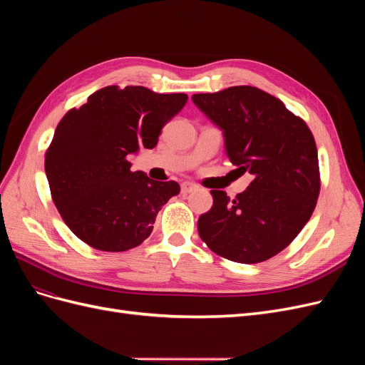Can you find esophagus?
Here are the masks:
<instances>
[{"mask_svg":"<svg viewBox=\"0 0 365 365\" xmlns=\"http://www.w3.org/2000/svg\"><path fill=\"white\" fill-rule=\"evenodd\" d=\"M196 189H197V187H196L195 184H192V182H182V184H181V193H184V195L192 193V192H195Z\"/></svg>","mask_w":365,"mask_h":365,"instance_id":"esophagus-1","label":"esophagus"}]
</instances>
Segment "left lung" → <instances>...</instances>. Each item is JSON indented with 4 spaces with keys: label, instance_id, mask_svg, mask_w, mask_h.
<instances>
[{
    "label": "left lung",
    "instance_id": "1",
    "mask_svg": "<svg viewBox=\"0 0 365 365\" xmlns=\"http://www.w3.org/2000/svg\"><path fill=\"white\" fill-rule=\"evenodd\" d=\"M193 103L222 129L227 157L252 181L233 201L212 190L213 207L197 233L217 256L264 262L288 247L311 219L319 193L311 129L282 101L256 86L193 94Z\"/></svg>",
    "mask_w": 365,
    "mask_h": 365
}]
</instances>
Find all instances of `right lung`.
<instances>
[{"label": "right lung", "mask_w": 365, "mask_h": 365, "mask_svg": "<svg viewBox=\"0 0 365 365\" xmlns=\"http://www.w3.org/2000/svg\"><path fill=\"white\" fill-rule=\"evenodd\" d=\"M187 98L113 85L59 121L46 152V173L63 222L85 244L120 252L150 236L158 212L180 193V184L132 172L128 160L140 148L157 146L163 126Z\"/></svg>", "instance_id": "right-lung-1"}]
</instances>
